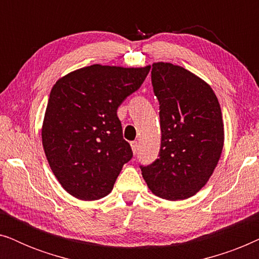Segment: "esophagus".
<instances>
[{
  "mask_svg": "<svg viewBox=\"0 0 259 259\" xmlns=\"http://www.w3.org/2000/svg\"><path fill=\"white\" fill-rule=\"evenodd\" d=\"M131 147H132L133 153L136 154L137 152L139 151V143H138V141H132V143H131Z\"/></svg>",
  "mask_w": 259,
  "mask_h": 259,
  "instance_id": "1",
  "label": "esophagus"
}]
</instances>
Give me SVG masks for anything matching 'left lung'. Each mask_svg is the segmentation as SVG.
I'll return each instance as SVG.
<instances>
[{
	"label": "left lung",
	"instance_id": "1",
	"mask_svg": "<svg viewBox=\"0 0 259 259\" xmlns=\"http://www.w3.org/2000/svg\"><path fill=\"white\" fill-rule=\"evenodd\" d=\"M160 105L159 158L140 166L148 189L167 200L192 197L213 173L224 146V123L214 92L190 70L168 62L152 65Z\"/></svg>",
	"mask_w": 259,
	"mask_h": 259
}]
</instances>
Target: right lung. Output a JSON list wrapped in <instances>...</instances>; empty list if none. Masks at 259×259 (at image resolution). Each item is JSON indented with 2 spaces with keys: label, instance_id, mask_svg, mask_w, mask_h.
I'll return each mask as SVG.
<instances>
[{
  "label": "right lung",
  "instance_id": "right-lung-1",
  "mask_svg": "<svg viewBox=\"0 0 259 259\" xmlns=\"http://www.w3.org/2000/svg\"><path fill=\"white\" fill-rule=\"evenodd\" d=\"M150 69L92 65L53 86L42 145L56 179L73 197L97 200L107 196L133 157L116 111L139 90Z\"/></svg>",
  "mask_w": 259,
  "mask_h": 259
}]
</instances>
